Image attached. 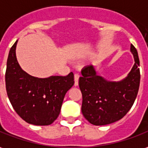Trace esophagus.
Returning a JSON list of instances; mask_svg holds the SVG:
<instances>
[{"label":"esophagus","instance_id":"34e87169","mask_svg":"<svg viewBox=\"0 0 148 148\" xmlns=\"http://www.w3.org/2000/svg\"><path fill=\"white\" fill-rule=\"evenodd\" d=\"M79 77H80V76H79V74H75L74 75V85L75 86H77L78 85V84H79Z\"/></svg>","mask_w":148,"mask_h":148}]
</instances>
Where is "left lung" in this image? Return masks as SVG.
Listing matches in <instances>:
<instances>
[{
  "label": "left lung",
  "mask_w": 148,
  "mask_h": 148,
  "mask_svg": "<svg viewBox=\"0 0 148 148\" xmlns=\"http://www.w3.org/2000/svg\"><path fill=\"white\" fill-rule=\"evenodd\" d=\"M134 64L127 76L119 81H110L99 76L93 65L81 70L79 86L82 92L81 111L95 126H104L123 119L133 106L140 83L137 50L130 45Z\"/></svg>",
  "instance_id": "left-lung-1"
}]
</instances>
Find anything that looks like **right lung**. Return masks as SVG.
<instances>
[{"instance_id":"1","label":"right lung","mask_w":148,"mask_h":148,"mask_svg":"<svg viewBox=\"0 0 148 148\" xmlns=\"http://www.w3.org/2000/svg\"><path fill=\"white\" fill-rule=\"evenodd\" d=\"M18 41L7 60L5 86L12 106L21 119L35 126H48L58 118L66 92L74 84V75L38 78L22 70L16 56Z\"/></svg>"}]
</instances>
